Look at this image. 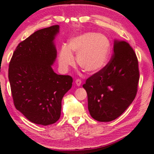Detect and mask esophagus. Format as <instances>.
<instances>
[{
    "instance_id": "34e87169",
    "label": "esophagus",
    "mask_w": 154,
    "mask_h": 154,
    "mask_svg": "<svg viewBox=\"0 0 154 154\" xmlns=\"http://www.w3.org/2000/svg\"><path fill=\"white\" fill-rule=\"evenodd\" d=\"M75 82V84H76L78 86H81V83H82V81H81V79H76Z\"/></svg>"
}]
</instances>
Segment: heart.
Returning a JSON list of instances; mask_svg holds the SVG:
<instances>
[{"mask_svg": "<svg viewBox=\"0 0 154 154\" xmlns=\"http://www.w3.org/2000/svg\"><path fill=\"white\" fill-rule=\"evenodd\" d=\"M111 44L106 36L95 32H86L73 37L66 46L60 50L58 62L63 69L73 66L77 55V63L88 73H97L106 66Z\"/></svg>", "mask_w": 154, "mask_h": 154, "instance_id": "obj_1", "label": "heart"}]
</instances>
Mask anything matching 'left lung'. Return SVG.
I'll use <instances>...</instances> for the list:
<instances>
[{
  "instance_id": "1",
  "label": "left lung",
  "mask_w": 154,
  "mask_h": 154,
  "mask_svg": "<svg viewBox=\"0 0 154 154\" xmlns=\"http://www.w3.org/2000/svg\"><path fill=\"white\" fill-rule=\"evenodd\" d=\"M139 78L133 49L127 42L115 39L109 63L83 85L91 116L99 122H110L120 117L135 98Z\"/></svg>"
}]
</instances>
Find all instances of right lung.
Returning a JSON list of instances; mask_svg holds the SVG:
<instances>
[{
	"instance_id": "add662e5",
	"label": "right lung",
	"mask_w": 154,
	"mask_h": 154,
	"mask_svg": "<svg viewBox=\"0 0 154 154\" xmlns=\"http://www.w3.org/2000/svg\"><path fill=\"white\" fill-rule=\"evenodd\" d=\"M58 32L59 25L35 32L18 45L9 63L14 106L32 122L45 126L59 120L62 99L73 83L71 76L58 75L52 68Z\"/></svg>"
}]
</instances>
